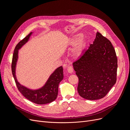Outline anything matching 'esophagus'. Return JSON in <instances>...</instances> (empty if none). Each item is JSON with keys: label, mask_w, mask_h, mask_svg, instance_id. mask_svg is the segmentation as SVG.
<instances>
[{"label": "esophagus", "mask_w": 130, "mask_h": 130, "mask_svg": "<svg viewBox=\"0 0 130 130\" xmlns=\"http://www.w3.org/2000/svg\"><path fill=\"white\" fill-rule=\"evenodd\" d=\"M67 72L68 73H72L73 72V68L72 67L69 66L67 68Z\"/></svg>", "instance_id": "1"}]
</instances>
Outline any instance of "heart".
I'll list each match as a JSON object with an SVG mask.
<instances>
[{
	"instance_id": "heart-1",
	"label": "heart",
	"mask_w": 130,
	"mask_h": 130,
	"mask_svg": "<svg viewBox=\"0 0 130 130\" xmlns=\"http://www.w3.org/2000/svg\"><path fill=\"white\" fill-rule=\"evenodd\" d=\"M82 35L78 34L70 37L67 42V46H72L75 45L72 51L73 56L75 57H79L84 51L86 43L85 39L82 37Z\"/></svg>"
}]
</instances>
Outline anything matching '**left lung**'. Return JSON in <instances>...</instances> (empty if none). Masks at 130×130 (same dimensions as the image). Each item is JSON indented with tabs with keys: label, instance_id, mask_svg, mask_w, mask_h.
Masks as SVG:
<instances>
[{
	"label": "left lung",
	"instance_id": "8db88e82",
	"mask_svg": "<svg viewBox=\"0 0 130 130\" xmlns=\"http://www.w3.org/2000/svg\"><path fill=\"white\" fill-rule=\"evenodd\" d=\"M117 62L111 42L97 32L93 44L73 63L78 78L79 95L90 100L107 95L116 82Z\"/></svg>",
	"mask_w": 130,
	"mask_h": 130
}]
</instances>
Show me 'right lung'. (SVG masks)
I'll return each mask as SVG.
<instances>
[{"label":"right lung","instance_id":"obj_1","mask_svg":"<svg viewBox=\"0 0 130 130\" xmlns=\"http://www.w3.org/2000/svg\"><path fill=\"white\" fill-rule=\"evenodd\" d=\"M32 33V32H30L15 46L12 62V73L19 91L23 96L34 103L39 105L46 104L52 103L57 98L59 84L64 76L63 69L62 66L55 70L44 86L37 89H30L21 85L18 81L15 75V68L18 58V50L29 41Z\"/></svg>","mask_w":130,"mask_h":130}]
</instances>
